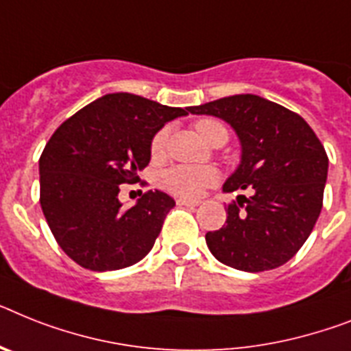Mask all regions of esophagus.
<instances>
[{
  "instance_id": "34e87169",
  "label": "esophagus",
  "mask_w": 351,
  "mask_h": 351,
  "mask_svg": "<svg viewBox=\"0 0 351 351\" xmlns=\"http://www.w3.org/2000/svg\"><path fill=\"white\" fill-rule=\"evenodd\" d=\"M179 206H188V208H197L199 206V201H190V199H184V197H179L178 199Z\"/></svg>"
}]
</instances>
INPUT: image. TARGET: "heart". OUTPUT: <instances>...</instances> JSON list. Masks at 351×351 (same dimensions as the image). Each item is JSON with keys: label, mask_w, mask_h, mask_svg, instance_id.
<instances>
[{"label": "heart", "mask_w": 351, "mask_h": 351, "mask_svg": "<svg viewBox=\"0 0 351 351\" xmlns=\"http://www.w3.org/2000/svg\"><path fill=\"white\" fill-rule=\"evenodd\" d=\"M197 134L201 136L202 140L211 143V141L222 136L228 138V129L224 123L213 118H201L193 123ZM167 141H169V129H159L154 134L152 141H150V152L154 158L163 156L165 149H167ZM219 181V172L211 167H192V165H178L172 167L161 176V182L167 190H170L176 195L181 197H195L201 195L206 188L213 186Z\"/></svg>", "instance_id": "1"}]
</instances>
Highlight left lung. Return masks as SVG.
Returning <instances> with one entry per match:
<instances>
[{
	"label": "left lung",
	"instance_id": "obj_1",
	"mask_svg": "<svg viewBox=\"0 0 351 351\" xmlns=\"http://www.w3.org/2000/svg\"><path fill=\"white\" fill-rule=\"evenodd\" d=\"M188 111L219 117L237 130L242 163L224 192H251L228 206L221 230L206 233L211 254L247 273L289 262L323 208L328 156L319 138L298 112L256 95L219 98Z\"/></svg>",
	"mask_w": 351,
	"mask_h": 351
}]
</instances>
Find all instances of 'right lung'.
I'll use <instances>...</instances> for the list:
<instances>
[{"label": "right lung", "mask_w": 351, "mask_h": 351, "mask_svg": "<svg viewBox=\"0 0 351 351\" xmlns=\"http://www.w3.org/2000/svg\"><path fill=\"white\" fill-rule=\"evenodd\" d=\"M188 114L149 98L112 93L62 121L39 159L40 208L57 244L91 271H117L149 253L176 201L147 192L123 210L120 184L140 181L150 141L167 121Z\"/></svg>", "instance_id": "right-lung-1"}]
</instances>
